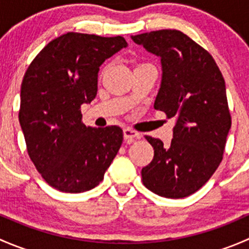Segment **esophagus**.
Returning a JSON list of instances; mask_svg holds the SVG:
<instances>
[{
  "mask_svg": "<svg viewBox=\"0 0 249 249\" xmlns=\"http://www.w3.org/2000/svg\"><path fill=\"white\" fill-rule=\"evenodd\" d=\"M123 134H124V139L127 141V142H131V141L136 140V139H140L141 135L139 132H136L135 130L130 129V127H125L124 130H123Z\"/></svg>",
  "mask_w": 249,
  "mask_h": 249,
  "instance_id": "1",
  "label": "esophagus"
}]
</instances>
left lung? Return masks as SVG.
<instances>
[{"label":"left lung","instance_id":"1","mask_svg":"<svg viewBox=\"0 0 249 249\" xmlns=\"http://www.w3.org/2000/svg\"><path fill=\"white\" fill-rule=\"evenodd\" d=\"M131 38L161 57V85L154 108L176 119L169 147L145 136L154 158L142 169V182L160 196L187 197L212 177L223 160L231 127L224 78L212 55L178 30Z\"/></svg>","mask_w":249,"mask_h":249}]
</instances>
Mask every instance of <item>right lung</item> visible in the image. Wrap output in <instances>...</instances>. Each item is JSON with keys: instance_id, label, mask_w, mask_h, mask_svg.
I'll return each mask as SVG.
<instances>
[{"instance_id": "add662e5", "label": "right lung", "mask_w": 249, "mask_h": 249, "mask_svg": "<svg viewBox=\"0 0 249 249\" xmlns=\"http://www.w3.org/2000/svg\"><path fill=\"white\" fill-rule=\"evenodd\" d=\"M126 46L122 36L67 32L49 42L25 72L20 126L30 159L56 190L83 193L99 185L122 145L119 126H85L80 106L96 96L100 66Z\"/></svg>"}]
</instances>
